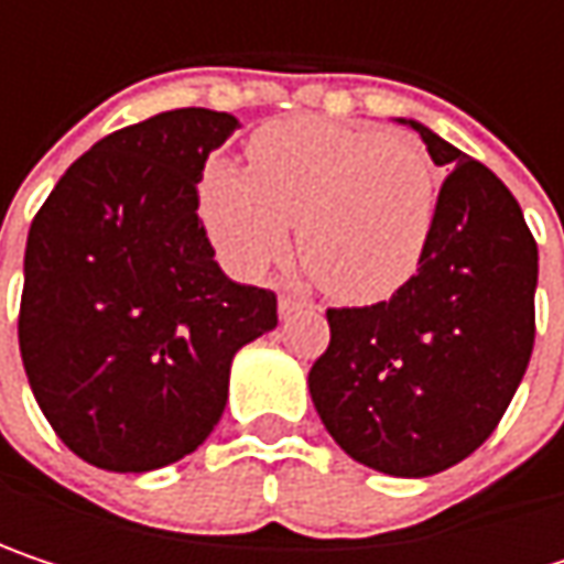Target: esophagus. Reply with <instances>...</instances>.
<instances>
[{
  "label": "esophagus",
  "instance_id": "obj_1",
  "mask_svg": "<svg viewBox=\"0 0 564 564\" xmlns=\"http://www.w3.org/2000/svg\"><path fill=\"white\" fill-rule=\"evenodd\" d=\"M310 303L306 300H300V296H293V293H283L281 303H278V310H281V319H286L290 313H296V310H306Z\"/></svg>",
  "mask_w": 564,
  "mask_h": 564
}]
</instances>
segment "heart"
Returning a JSON list of instances; mask_svg holds the SVG:
<instances>
[{
    "label": "heart",
    "instance_id": "b5f03b06",
    "mask_svg": "<svg viewBox=\"0 0 564 564\" xmlns=\"http://www.w3.org/2000/svg\"><path fill=\"white\" fill-rule=\"evenodd\" d=\"M251 170L208 163L198 208L212 245L238 274L300 258L326 293L376 303L408 281L437 212V172L421 140L329 120L264 127Z\"/></svg>",
    "mask_w": 564,
    "mask_h": 564
}]
</instances>
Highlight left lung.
Here are the masks:
<instances>
[{
	"label": "left lung",
	"instance_id": "8db88e82",
	"mask_svg": "<svg viewBox=\"0 0 564 564\" xmlns=\"http://www.w3.org/2000/svg\"><path fill=\"white\" fill-rule=\"evenodd\" d=\"M437 192L417 274L372 306L326 310L310 394L333 441L392 477H431L500 424L535 343L539 248L507 185L417 120Z\"/></svg>",
	"mask_w": 564,
	"mask_h": 564
}]
</instances>
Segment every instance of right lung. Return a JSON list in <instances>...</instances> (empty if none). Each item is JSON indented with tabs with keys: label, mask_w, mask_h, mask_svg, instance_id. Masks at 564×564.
<instances>
[{
	"label": "right lung",
	"mask_w": 564,
	"mask_h": 564,
	"mask_svg": "<svg viewBox=\"0 0 564 564\" xmlns=\"http://www.w3.org/2000/svg\"><path fill=\"white\" fill-rule=\"evenodd\" d=\"M238 127L205 107L123 127L29 228L22 366L57 437L100 470L192 454L225 411L235 352L278 326V296L225 278L198 218L205 160Z\"/></svg>",
	"instance_id": "add662e5"
}]
</instances>
